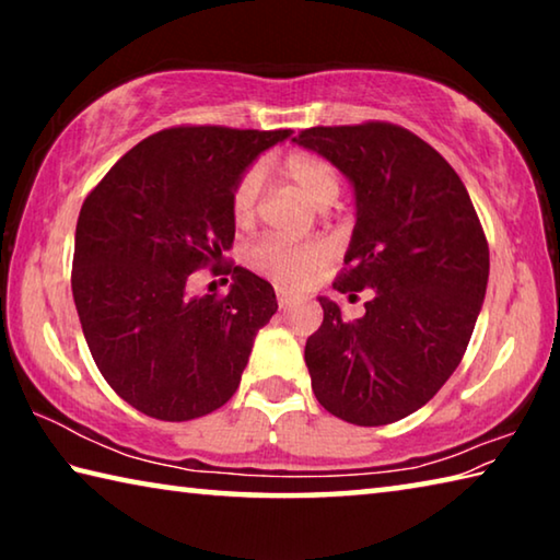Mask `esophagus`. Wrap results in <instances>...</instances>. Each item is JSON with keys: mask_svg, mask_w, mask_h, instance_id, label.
Masks as SVG:
<instances>
[{"mask_svg": "<svg viewBox=\"0 0 560 560\" xmlns=\"http://www.w3.org/2000/svg\"><path fill=\"white\" fill-rule=\"evenodd\" d=\"M277 301H279V308H291L293 303L299 301V296L293 291L287 289H277Z\"/></svg>", "mask_w": 560, "mask_h": 560, "instance_id": "1", "label": "esophagus"}]
</instances>
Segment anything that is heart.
I'll return each instance as SVG.
<instances>
[{
    "instance_id": "heart-1",
    "label": "heart",
    "mask_w": 560,
    "mask_h": 560,
    "mask_svg": "<svg viewBox=\"0 0 560 560\" xmlns=\"http://www.w3.org/2000/svg\"><path fill=\"white\" fill-rule=\"evenodd\" d=\"M283 175L296 185L311 202L328 207L338 200L340 179L336 167L326 158L314 153H291L283 160ZM264 197V167L254 165L246 170L232 195V217L236 224H249L259 212ZM330 259V246L326 242H287L269 236L254 244L246 252L249 267L271 281L299 287Z\"/></svg>"
}]
</instances>
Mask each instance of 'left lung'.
<instances>
[{
    "label": "left lung",
    "instance_id": "1",
    "mask_svg": "<svg viewBox=\"0 0 560 560\" xmlns=\"http://www.w3.org/2000/svg\"><path fill=\"white\" fill-rule=\"evenodd\" d=\"M293 143L353 187L355 226L334 289L373 293L355 320L318 296L324 324L303 355L311 387L350 424L402 420L438 395L469 346L489 281L485 230L459 175L410 130L308 128Z\"/></svg>",
    "mask_w": 560,
    "mask_h": 560
}]
</instances>
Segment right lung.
Segmentation results:
<instances>
[{"label":"right lung","mask_w":560,"mask_h":560,"mask_svg":"<svg viewBox=\"0 0 560 560\" xmlns=\"http://www.w3.org/2000/svg\"><path fill=\"white\" fill-rule=\"evenodd\" d=\"M291 130L170 128L128 150L86 197L71 289L101 375L148 417L185 422L240 387L277 293L234 267L230 293L192 296L189 273L234 242L232 195Z\"/></svg>","instance_id":"right-lung-1"}]
</instances>
